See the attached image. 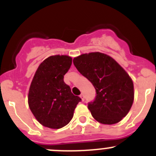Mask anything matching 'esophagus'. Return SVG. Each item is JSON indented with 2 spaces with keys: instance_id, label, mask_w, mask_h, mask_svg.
Here are the masks:
<instances>
[{
  "instance_id": "34e87169",
  "label": "esophagus",
  "mask_w": 156,
  "mask_h": 156,
  "mask_svg": "<svg viewBox=\"0 0 156 156\" xmlns=\"http://www.w3.org/2000/svg\"><path fill=\"white\" fill-rule=\"evenodd\" d=\"M80 97H81V100H82V101H84V100H85V97H84V94H83L82 93L80 94Z\"/></svg>"
}]
</instances>
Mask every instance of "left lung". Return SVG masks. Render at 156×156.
<instances>
[{"label": "left lung", "mask_w": 156, "mask_h": 156, "mask_svg": "<svg viewBox=\"0 0 156 156\" xmlns=\"http://www.w3.org/2000/svg\"><path fill=\"white\" fill-rule=\"evenodd\" d=\"M80 73L96 91L88 108L96 121L105 125L120 122L129 113L134 101L132 78L115 61L100 52L83 54L73 59Z\"/></svg>", "instance_id": "left-lung-1"}]
</instances>
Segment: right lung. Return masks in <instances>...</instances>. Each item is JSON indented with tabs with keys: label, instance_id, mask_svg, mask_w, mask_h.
Wrapping results in <instances>:
<instances>
[{
	"label": "right lung",
	"instance_id": "1",
	"mask_svg": "<svg viewBox=\"0 0 156 156\" xmlns=\"http://www.w3.org/2000/svg\"><path fill=\"white\" fill-rule=\"evenodd\" d=\"M72 58L54 55L46 58L37 68L28 92V105L42 126L53 129L68 125L73 118L80 97L71 93L64 81Z\"/></svg>",
	"mask_w": 156,
	"mask_h": 156
}]
</instances>
